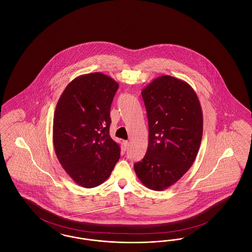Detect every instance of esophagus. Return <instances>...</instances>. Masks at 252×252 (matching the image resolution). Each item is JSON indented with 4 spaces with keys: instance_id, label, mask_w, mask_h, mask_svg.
<instances>
[{
    "instance_id": "esophagus-1",
    "label": "esophagus",
    "mask_w": 252,
    "mask_h": 252,
    "mask_svg": "<svg viewBox=\"0 0 252 252\" xmlns=\"http://www.w3.org/2000/svg\"><path fill=\"white\" fill-rule=\"evenodd\" d=\"M128 146H129V143L127 141H124V143H123V149L126 151V150H127Z\"/></svg>"
}]
</instances>
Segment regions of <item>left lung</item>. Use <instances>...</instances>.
<instances>
[{
    "mask_svg": "<svg viewBox=\"0 0 252 252\" xmlns=\"http://www.w3.org/2000/svg\"><path fill=\"white\" fill-rule=\"evenodd\" d=\"M148 119V147L134 170L144 186L163 191L191 167L203 133V115L195 92L170 75L154 79L142 91Z\"/></svg>",
    "mask_w": 252,
    "mask_h": 252,
    "instance_id": "8db88e82",
    "label": "left lung"
}]
</instances>
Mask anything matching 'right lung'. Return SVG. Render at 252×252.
<instances>
[{
	"instance_id": "1",
	"label": "right lung",
	"mask_w": 252,
	"mask_h": 252,
	"mask_svg": "<svg viewBox=\"0 0 252 252\" xmlns=\"http://www.w3.org/2000/svg\"><path fill=\"white\" fill-rule=\"evenodd\" d=\"M119 84L93 72L65 88L54 114L53 142L66 173L84 188L102 184L120 158V146L109 136L110 107Z\"/></svg>"
}]
</instances>
